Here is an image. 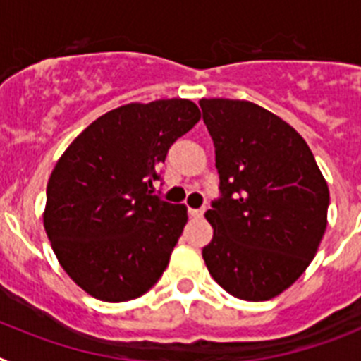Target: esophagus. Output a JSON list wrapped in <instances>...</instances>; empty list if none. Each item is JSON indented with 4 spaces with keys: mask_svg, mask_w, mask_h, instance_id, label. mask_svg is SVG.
Masks as SVG:
<instances>
[{
    "mask_svg": "<svg viewBox=\"0 0 361 361\" xmlns=\"http://www.w3.org/2000/svg\"><path fill=\"white\" fill-rule=\"evenodd\" d=\"M203 212H205V209H189V214L192 218H202Z\"/></svg>",
    "mask_w": 361,
    "mask_h": 361,
    "instance_id": "34e87169",
    "label": "esophagus"
}]
</instances>
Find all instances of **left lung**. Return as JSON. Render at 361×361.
Returning <instances> with one entry per match:
<instances>
[{
    "label": "left lung",
    "instance_id": "obj_1",
    "mask_svg": "<svg viewBox=\"0 0 361 361\" xmlns=\"http://www.w3.org/2000/svg\"><path fill=\"white\" fill-rule=\"evenodd\" d=\"M216 149L221 198L205 212L203 259L228 294L265 302L289 289L318 252L329 187L311 149L283 121L247 99H202Z\"/></svg>",
    "mask_w": 361,
    "mask_h": 361
}]
</instances>
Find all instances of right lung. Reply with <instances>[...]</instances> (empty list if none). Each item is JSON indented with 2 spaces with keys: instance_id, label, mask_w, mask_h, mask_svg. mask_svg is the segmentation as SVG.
Segmentation results:
<instances>
[{
  "instance_id": "right-lung-1",
  "label": "right lung",
  "mask_w": 361,
  "mask_h": 361,
  "mask_svg": "<svg viewBox=\"0 0 361 361\" xmlns=\"http://www.w3.org/2000/svg\"><path fill=\"white\" fill-rule=\"evenodd\" d=\"M202 118L190 99L127 103L67 147L47 183L43 227L71 280L102 302L140 298L167 269L187 207L154 196L167 150Z\"/></svg>"
}]
</instances>
